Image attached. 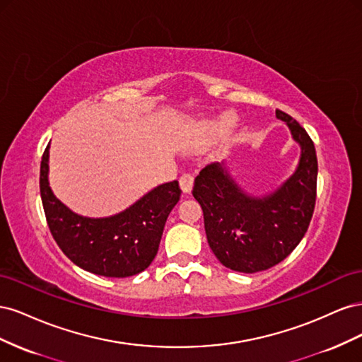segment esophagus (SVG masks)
<instances>
[{
	"mask_svg": "<svg viewBox=\"0 0 362 362\" xmlns=\"http://www.w3.org/2000/svg\"><path fill=\"white\" fill-rule=\"evenodd\" d=\"M180 185H181V190L184 193H190L192 189H193V175H190V173L181 175Z\"/></svg>",
	"mask_w": 362,
	"mask_h": 362,
	"instance_id": "obj_1",
	"label": "esophagus"
}]
</instances>
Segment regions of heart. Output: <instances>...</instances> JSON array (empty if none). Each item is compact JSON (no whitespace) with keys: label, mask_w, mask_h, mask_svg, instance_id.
Listing matches in <instances>:
<instances>
[{"label":"heart","mask_w":362,"mask_h":362,"mask_svg":"<svg viewBox=\"0 0 362 362\" xmlns=\"http://www.w3.org/2000/svg\"><path fill=\"white\" fill-rule=\"evenodd\" d=\"M225 128H226L225 119L206 120V122L201 124V127L198 129L199 145L213 144V141H216L218 137H221L225 133Z\"/></svg>","instance_id":"b5f03b06"}]
</instances>
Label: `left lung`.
<instances>
[{"instance_id":"1","label":"left lung","mask_w":362,"mask_h":362,"mask_svg":"<svg viewBox=\"0 0 362 362\" xmlns=\"http://www.w3.org/2000/svg\"><path fill=\"white\" fill-rule=\"evenodd\" d=\"M300 146L298 168L264 196L246 193L222 163L205 166L194 178L193 196L202 206L208 245L228 269L255 273L276 266L300 243L315 205L317 156L308 133L276 110Z\"/></svg>"}]
</instances>
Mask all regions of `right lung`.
Returning a JSON list of instances; mask_svg holds the SVG:
<instances>
[{
	"label": "right lung",
	"mask_w": 362,
	"mask_h": 362,
	"mask_svg": "<svg viewBox=\"0 0 362 362\" xmlns=\"http://www.w3.org/2000/svg\"><path fill=\"white\" fill-rule=\"evenodd\" d=\"M48 161L49 145L40 163V196L49 231L63 254L83 270L107 278L133 276L149 267L168 216L180 201L178 181L158 185L115 216L86 217L52 193Z\"/></svg>",
	"instance_id": "obj_1"
}]
</instances>
